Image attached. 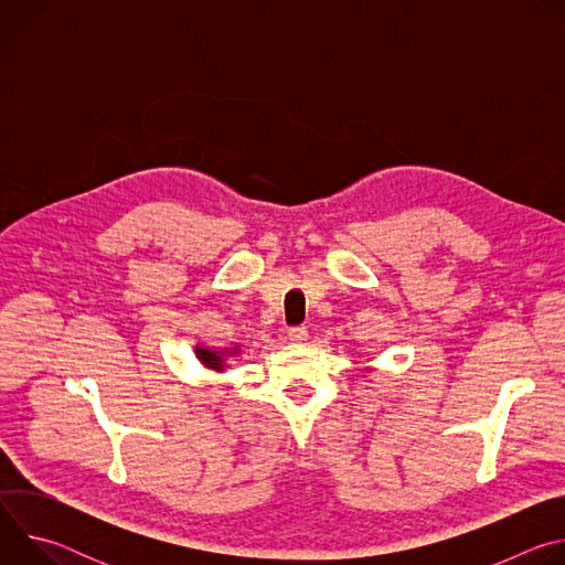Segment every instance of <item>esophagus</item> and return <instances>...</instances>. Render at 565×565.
Here are the masks:
<instances>
[{
  "instance_id": "esophagus-1",
  "label": "esophagus",
  "mask_w": 565,
  "mask_h": 565,
  "mask_svg": "<svg viewBox=\"0 0 565 565\" xmlns=\"http://www.w3.org/2000/svg\"><path fill=\"white\" fill-rule=\"evenodd\" d=\"M288 338H290V342L301 344V342H306L308 331H306V327H292V329H288Z\"/></svg>"
}]
</instances>
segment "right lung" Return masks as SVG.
Returning <instances> with one entry per match:
<instances>
[{
  "label": "right lung",
  "mask_w": 565,
  "mask_h": 565,
  "mask_svg": "<svg viewBox=\"0 0 565 565\" xmlns=\"http://www.w3.org/2000/svg\"><path fill=\"white\" fill-rule=\"evenodd\" d=\"M196 355L203 364L212 366V369H221V358L214 353V351H207V349H196Z\"/></svg>",
  "instance_id": "obj_1"
}]
</instances>
